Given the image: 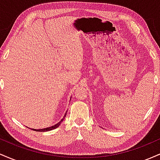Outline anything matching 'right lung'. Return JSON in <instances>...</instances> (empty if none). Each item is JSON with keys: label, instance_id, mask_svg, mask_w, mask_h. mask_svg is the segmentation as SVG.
Instances as JSON below:
<instances>
[{"label": "right lung", "instance_id": "add662e5", "mask_svg": "<svg viewBox=\"0 0 160 160\" xmlns=\"http://www.w3.org/2000/svg\"><path fill=\"white\" fill-rule=\"evenodd\" d=\"M66 113H67V112H66V113H65V116H64V117L62 119L61 121H59V122H58V123L56 124V125H54V126H51V127L43 128V129H34V128H32V130H34V131H36V132H47V131H50V130L54 129V128H56L57 127H58V126H59V125L61 124V122H62V121H63L64 119H65V116H66Z\"/></svg>", "mask_w": 160, "mask_h": 160}]
</instances>
